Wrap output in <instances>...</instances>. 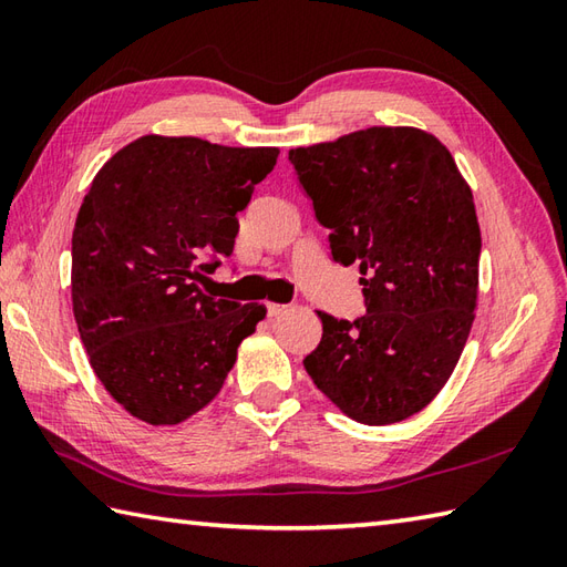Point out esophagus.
<instances>
[{
  "instance_id": "1",
  "label": "esophagus",
  "mask_w": 567,
  "mask_h": 567,
  "mask_svg": "<svg viewBox=\"0 0 567 567\" xmlns=\"http://www.w3.org/2000/svg\"><path fill=\"white\" fill-rule=\"evenodd\" d=\"M265 309H268V317H280L282 311H287L285 305H275V302H265Z\"/></svg>"
}]
</instances>
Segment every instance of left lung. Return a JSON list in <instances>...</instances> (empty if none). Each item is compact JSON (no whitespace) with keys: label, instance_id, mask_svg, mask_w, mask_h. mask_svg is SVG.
Returning <instances> with one entry per match:
<instances>
[{"label":"left lung","instance_id":"obj_1","mask_svg":"<svg viewBox=\"0 0 567 567\" xmlns=\"http://www.w3.org/2000/svg\"><path fill=\"white\" fill-rule=\"evenodd\" d=\"M331 256L358 265L365 315L317 311L305 358L317 388L360 424L421 412L457 365L477 307L480 224L451 151L414 126H370L292 148Z\"/></svg>","mask_w":567,"mask_h":567}]
</instances>
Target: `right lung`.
<instances>
[{"label":"right lung","instance_id":"add662e5","mask_svg":"<svg viewBox=\"0 0 567 567\" xmlns=\"http://www.w3.org/2000/svg\"><path fill=\"white\" fill-rule=\"evenodd\" d=\"M280 148L141 136L94 175L72 231V315L94 375L131 416L173 426L207 406L265 319L199 290L231 256L236 214Z\"/></svg>","mask_w":567,"mask_h":567}]
</instances>
